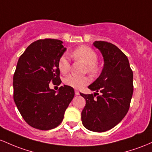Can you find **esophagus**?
Wrapping results in <instances>:
<instances>
[{
    "label": "esophagus",
    "mask_w": 152,
    "mask_h": 152,
    "mask_svg": "<svg viewBox=\"0 0 152 152\" xmlns=\"http://www.w3.org/2000/svg\"><path fill=\"white\" fill-rule=\"evenodd\" d=\"M75 93L76 95H80V93H79V91H78V90H75Z\"/></svg>",
    "instance_id": "34e87169"
}]
</instances>
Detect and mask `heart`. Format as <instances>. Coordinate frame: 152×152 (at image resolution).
I'll return each mask as SVG.
<instances>
[{"label":"heart","instance_id":"1","mask_svg":"<svg viewBox=\"0 0 152 152\" xmlns=\"http://www.w3.org/2000/svg\"><path fill=\"white\" fill-rule=\"evenodd\" d=\"M71 57L75 60L81 61L86 64L85 71L90 75L95 76L99 73L100 67L97 62L98 60V56L93 49L88 46H80L72 52ZM58 68L63 74L68 72L70 68V64L68 58L65 55H62L58 61ZM90 77L88 76H75L68 75L64 79V83L68 86L75 89H80L90 83Z\"/></svg>","mask_w":152,"mask_h":152}]
</instances>
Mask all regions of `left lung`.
Instances as JSON below:
<instances>
[{"label":"left lung","mask_w":152,"mask_h":152,"mask_svg":"<svg viewBox=\"0 0 152 152\" xmlns=\"http://www.w3.org/2000/svg\"><path fill=\"white\" fill-rule=\"evenodd\" d=\"M93 45L102 53L104 67L98 79L88 86L96 93H80L86 100L81 118L88 130L104 132L119 124L129 111L134 92L133 71L126 55L115 45L104 41H95Z\"/></svg>","instance_id":"1"}]
</instances>
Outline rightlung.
Returning <instances> with one entry per match:
<instances>
[{"mask_svg": "<svg viewBox=\"0 0 152 152\" xmlns=\"http://www.w3.org/2000/svg\"><path fill=\"white\" fill-rule=\"evenodd\" d=\"M59 39H44L33 42L21 54L13 75V99L18 111L28 125L39 130L54 129L75 95L68 85L57 94L50 82L62 83L58 61L66 48Z\"/></svg>", "mask_w": 152, "mask_h": 152, "instance_id": "add662e5", "label": "right lung"}]
</instances>
